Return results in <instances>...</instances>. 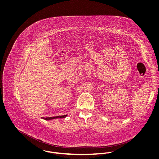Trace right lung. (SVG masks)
<instances>
[{
    "instance_id": "add662e5",
    "label": "right lung",
    "mask_w": 159,
    "mask_h": 159,
    "mask_svg": "<svg viewBox=\"0 0 159 159\" xmlns=\"http://www.w3.org/2000/svg\"><path fill=\"white\" fill-rule=\"evenodd\" d=\"M67 115H64V116H56V117H42L43 119L46 120H53L55 119H61V118H65L67 117Z\"/></svg>"
}]
</instances>
